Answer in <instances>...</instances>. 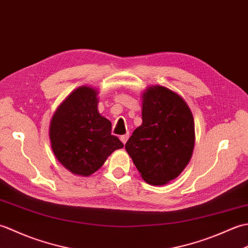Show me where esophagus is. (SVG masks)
I'll return each instance as SVG.
<instances>
[{"mask_svg": "<svg viewBox=\"0 0 248 248\" xmlns=\"http://www.w3.org/2000/svg\"><path fill=\"white\" fill-rule=\"evenodd\" d=\"M128 139H129V133H127V134H124V135H121L120 136V140L123 141L124 144H125L127 143V140H128Z\"/></svg>", "mask_w": 248, "mask_h": 248, "instance_id": "obj_1", "label": "esophagus"}]
</instances>
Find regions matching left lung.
<instances>
[{
  "instance_id": "1",
  "label": "left lung",
  "mask_w": 248,
  "mask_h": 248,
  "mask_svg": "<svg viewBox=\"0 0 248 248\" xmlns=\"http://www.w3.org/2000/svg\"><path fill=\"white\" fill-rule=\"evenodd\" d=\"M143 98V124L124 147L141 178L162 186L180 175L191 159L194 119L186 101L166 87H150Z\"/></svg>"
}]
</instances>
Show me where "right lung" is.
<instances>
[{"label":"right lung","instance_id":"right-lung-1","mask_svg":"<svg viewBox=\"0 0 248 248\" xmlns=\"http://www.w3.org/2000/svg\"><path fill=\"white\" fill-rule=\"evenodd\" d=\"M97 105V92L80 87L62 103L51 121L52 150L76 175H92L113 151L124 147L112 135V124L99 114Z\"/></svg>","mask_w":248,"mask_h":248}]
</instances>
